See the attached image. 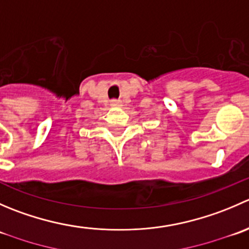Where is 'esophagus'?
<instances>
[{"label":"esophagus","instance_id":"obj_1","mask_svg":"<svg viewBox=\"0 0 249 249\" xmlns=\"http://www.w3.org/2000/svg\"><path fill=\"white\" fill-rule=\"evenodd\" d=\"M120 104H122V101H120V100H117V99L110 100V106H119Z\"/></svg>","mask_w":249,"mask_h":249}]
</instances>
